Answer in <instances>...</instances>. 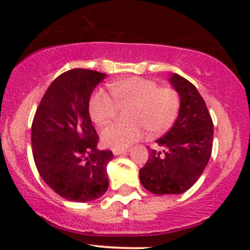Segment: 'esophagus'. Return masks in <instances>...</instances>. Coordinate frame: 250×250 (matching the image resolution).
Here are the masks:
<instances>
[{"label":"esophagus","instance_id":"34e87169","mask_svg":"<svg viewBox=\"0 0 250 250\" xmlns=\"http://www.w3.org/2000/svg\"><path fill=\"white\" fill-rule=\"evenodd\" d=\"M129 151H130V148H125V150H113L112 152L115 156H120V155H125V153L129 152Z\"/></svg>","mask_w":250,"mask_h":250}]
</instances>
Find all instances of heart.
I'll return each mask as SVG.
<instances>
[{"label":"heart","instance_id":"heart-1","mask_svg":"<svg viewBox=\"0 0 250 250\" xmlns=\"http://www.w3.org/2000/svg\"><path fill=\"white\" fill-rule=\"evenodd\" d=\"M110 94L98 89L92 94L88 112L93 122L104 125L116 115L117 105H130L128 123H112L104 128L102 140L107 147L125 150L141 139L145 128L151 134L166 132L175 121L180 109V97L170 87H161L152 80L133 76L109 84Z\"/></svg>","mask_w":250,"mask_h":250}]
</instances>
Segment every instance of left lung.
<instances>
[{
    "mask_svg": "<svg viewBox=\"0 0 250 250\" xmlns=\"http://www.w3.org/2000/svg\"><path fill=\"white\" fill-rule=\"evenodd\" d=\"M180 97L174 125L156 143L163 151L151 150L139 170L144 188L155 195H180L202 175L213 147V121L197 88L180 75L169 77Z\"/></svg>",
    "mask_w": 250,
    "mask_h": 250,
    "instance_id": "left-lung-1",
    "label": "left lung"
}]
</instances>
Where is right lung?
Instances as JSON below:
<instances>
[{"mask_svg": "<svg viewBox=\"0 0 250 250\" xmlns=\"http://www.w3.org/2000/svg\"><path fill=\"white\" fill-rule=\"evenodd\" d=\"M106 74L72 69L58 76L44 93L31 127L32 155L44 183L71 202L97 200L109 188L106 167L112 151L99 141L88 104Z\"/></svg>", "mask_w": 250, "mask_h": 250, "instance_id": "add662e5", "label": "right lung"}]
</instances>
